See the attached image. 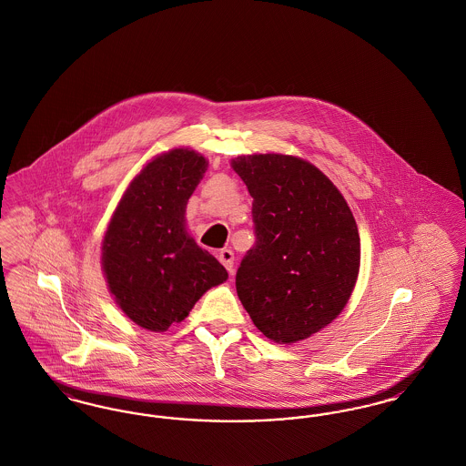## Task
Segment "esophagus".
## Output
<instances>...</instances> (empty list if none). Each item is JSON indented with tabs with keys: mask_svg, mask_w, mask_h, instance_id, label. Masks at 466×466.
I'll return each instance as SVG.
<instances>
[{
	"mask_svg": "<svg viewBox=\"0 0 466 466\" xmlns=\"http://www.w3.org/2000/svg\"><path fill=\"white\" fill-rule=\"evenodd\" d=\"M218 258H220L223 267L232 274L234 272V251L228 249V248H223V249H220V253H218Z\"/></svg>",
	"mask_w": 466,
	"mask_h": 466,
	"instance_id": "1",
	"label": "esophagus"
}]
</instances>
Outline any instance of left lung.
Returning a JSON list of instances; mask_svg holds the SVG:
<instances>
[{"mask_svg":"<svg viewBox=\"0 0 466 466\" xmlns=\"http://www.w3.org/2000/svg\"><path fill=\"white\" fill-rule=\"evenodd\" d=\"M253 198L257 243L236 289L267 339L293 344L346 308L360 272L355 217L329 177L300 157L253 154L230 160Z\"/></svg>","mask_w":466,"mask_h":466,"instance_id":"left-lung-1","label":"left lung"}]
</instances>
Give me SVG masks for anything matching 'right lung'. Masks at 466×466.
Returning <instances> with one entry per match:
<instances>
[{"label": "right lung", "instance_id": "add662e5", "mask_svg": "<svg viewBox=\"0 0 466 466\" xmlns=\"http://www.w3.org/2000/svg\"><path fill=\"white\" fill-rule=\"evenodd\" d=\"M206 157L173 148L143 166L118 200L101 243L116 306L150 332L183 321L200 297L227 281L225 267L187 232V202Z\"/></svg>", "mask_w": 466, "mask_h": 466}]
</instances>
